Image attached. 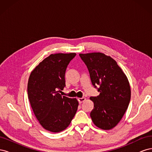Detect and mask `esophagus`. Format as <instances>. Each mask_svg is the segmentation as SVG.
Instances as JSON below:
<instances>
[{"instance_id":"1","label":"esophagus","mask_w":152,"mask_h":152,"mask_svg":"<svg viewBox=\"0 0 152 152\" xmlns=\"http://www.w3.org/2000/svg\"><path fill=\"white\" fill-rule=\"evenodd\" d=\"M86 98H78V101H79V103H83L84 101H86Z\"/></svg>"}]
</instances>
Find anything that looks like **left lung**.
<instances>
[{
  "label": "left lung",
  "instance_id": "8db88e82",
  "mask_svg": "<svg viewBox=\"0 0 152 152\" xmlns=\"http://www.w3.org/2000/svg\"><path fill=\"white\" fill-rule=\"evenodd\" d=\"M89 72L94 87L99 85V94L90 99L94 108L90 116L96 126L110 130L121 121L131 99L129 82L117 62L101 53L79 54Z\"/></svg>",
  "mask_w": 152,
  "mask_h": 152
}]
</instances>
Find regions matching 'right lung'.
I'll return each mask as SVG.
<instances>
[{"label": "right lung", "mask_w": 152, "mask_h": 152, "mask_svg": "<svg viewBox=\"0 0 152 152\" xmlns=\"http://www.w3.org/2000/svg\"><path fill=\"white\" fill-rule=\"evenodd\" d=\"M75 55L50 54L34 68L29 77L27 91L31 107L40 125L52 132L65 130L79 106L76 98L59 93L65 86L67 66Z\"/></svg>", "instance_id": "right-lung-1"}]
</instances>
